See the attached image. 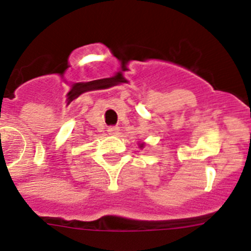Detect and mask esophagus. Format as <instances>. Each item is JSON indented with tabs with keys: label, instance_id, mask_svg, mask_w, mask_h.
Returning <instances> with one entry per match:
<instances>
[{
	"label": "esophagus",
	"instance_id": "esophagus-1",
	"mask_svg": "<svg viewBox=\"0 0 251 251\" xmlns=\"http://www.w3.org/2000/svg\"><path fill=\"white\" fill-rule=\"evenodd\" d=\"M107 131H108L109 134H119L120 127H119V126H109Z\"/></svg>",
	"mask_w": 251,
	"mask_h": 251
}]
</instances>
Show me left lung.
<instances>
[{
    "label": "left lung",
    "instance_id": "obj_1",
    "mask_svg": "<svg viewBox=\"0 0 251 251\" xmlns=\"http://www.w3.org/2000/svg\"><path fill=\"white\" fill-rule=\"evenodd\" d=\"M143 147H144V144H140V148H143Z\"/></svg>",
    "mask_w": 251,
    "mask_h": 251
}]
</instances>
